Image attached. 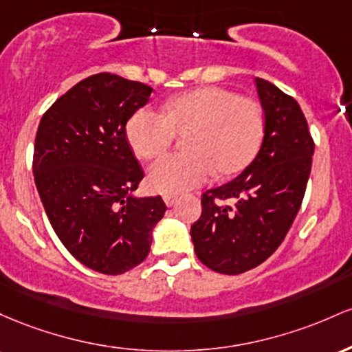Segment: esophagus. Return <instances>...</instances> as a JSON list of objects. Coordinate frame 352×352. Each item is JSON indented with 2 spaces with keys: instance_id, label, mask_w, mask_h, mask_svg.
I'll use <instances>...</instances> for the list:
<instances>
[{
  "instance_id": "obj_1",
  "label": "esophagus",
  "mask_w": 352,
  "mask_h": 352,
  "mask_svg": "<svg viewBox=\"0 0 352 352\" xmlns=\"http://www.w3.org/2000/svg\"><path fill=\"white\" fill-rule=\"evenodd\" d=\"M163 199H164L166 206H173V204H175L177 201V196L176 195H164Z\"/></svg>"
}]
</instances>
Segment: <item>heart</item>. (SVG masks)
<instances>
[{
    "instance_id": "heart-1",
    "label": "heart",
    "mask_w": 352,
    "mask_h": 352,
    "mask_svg": "<svg viewBox=\"0 0 352 352\" xmlns=\"http://www.w3.org/2000/svg\"><path fill=\"white\" fill-rule=\"evenodd\" d=\"M184 136L179 155H168L148 169V186L176 195L206 183L209 176H231L251 163L261 146L264 113L259 102L218 86L192 89L166 101L164 113L140 109L129 118L126 136L134 155L151 160Z\"/></svg>"
}]
</instances>
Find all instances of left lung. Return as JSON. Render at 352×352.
<instances>
[{
    "label": "left lung",
    "mask_w": 352,
    "mask_h": 352,
    "mask_svg": "<svg viewBox=\"0 0 352 352\" xmlns=\"http://www.w3.org/2000/svg\"><path fill=\"white\" fill-rule=\"evenodd\" d=\"M256 86L266 118L261 149L236 179L204 192L191 226L196 256L221 274L250 271L281 246L313 164L314 140L298 101L263 78Z\"/></svg>",
    "instance_id": "obj_1"
}]
</instances>
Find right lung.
Returning a JSON list of instances; mask_svg holds the SVG:
<instances>
[{
  "mask_svg": "<svg viewBox=\"0 0 352 352\" xmlns=\"http://www.w3.org/2000/svg\"><path fill=\"white\" fill-rule=\"evenodd\" d=\"M153 88L98 73L59 96L39 121L33 173L54 232L89 270L116 276L148 256L161 196L133 197L143 169L126 123Z\"/></svg>",
  "mask_w": 352,
  "mask_h": 352,
  "instance_id": "right-lung-1",
  "label": "right lung"
}]
</instances>
